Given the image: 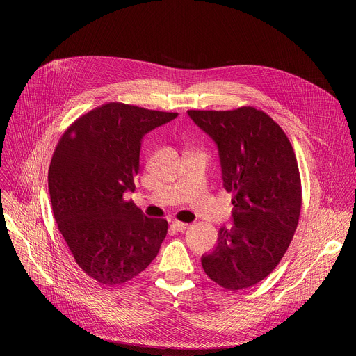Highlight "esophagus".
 <instances>
[{
  "mask_svg": "<svg viewBox=\"0 0 356 356\" xmlns=\"http://www.w3.org/2000/svg\"><path fill=\"white\" fill-rule=\"evenodd\" d=\"M172 227L176 229V231H179V232H183V231H186L187 228H188V224H186V222H181V221H173L172 222Z\"/></svg>",
  "mask_w": 356,
  "mask_h": 356,
  "instance_id": "1",
  "label": "esophagus"
}]
</instances>
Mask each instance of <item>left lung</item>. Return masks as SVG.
Masks as SVG:
<instances>
[{"label":"left lung","instance_id":"obj_1","mask_svg":"<svg viewBox=\"0 0 356 356\" xmlns=\"http://www.w3.org/2000/svg\"><path fill=\"white\" fill-rule=\"evenodd\" d=\"M217 145L224 188L234 194L231 228L201 257L207 276L231 291L264 280L277 266L297 228L301 183L294 150L264 111H187Z\"/></svg>","mask_w":356,"mask_h":356}]
</instances>
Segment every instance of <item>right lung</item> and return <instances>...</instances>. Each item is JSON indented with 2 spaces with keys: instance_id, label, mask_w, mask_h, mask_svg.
I'll list each match as a JSON object with an SVG mask.
<instances>
[{
  "instance_id": "obj_1",
  "label": "right lung",
  "mask_w": 356,
  "mask_h": 356,
  "mask_svg": "<svg viewBox=\"0 0 356 356\" xmlns=\"http://www.w3.org/2000/svg\"><path fill=\"white\" fill-rule=\"evenodd\" d=\"M177 115L107 103L56 146L47 175L54 216L77 265L101 284L131 280L158 255L168 221L146 217L124 193L135 190L143 136Z\"/></svg>"
}]
</instances>
